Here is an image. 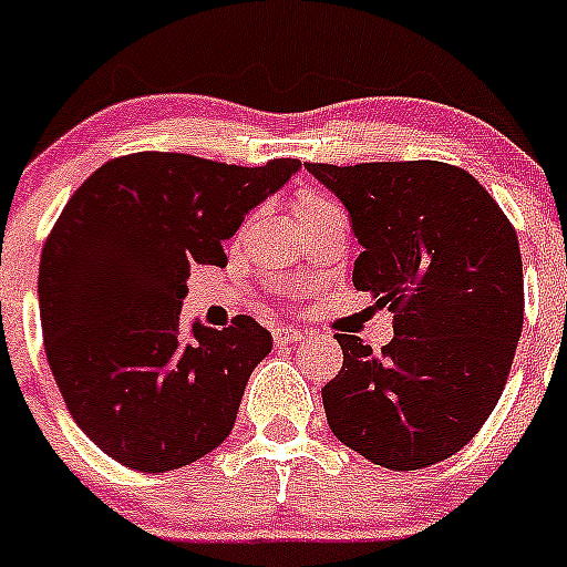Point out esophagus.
<instances>
[{"mask_svg": "<svg viewBox=\"0 0 567 567\" xmlns=\"http://www.w3.org/2000/svg\"><path fill=\"white\" fill-rule=\"evenodd\" d=\"M272 340H276V346H289L302 340V332L295 327H281V330H272Z\"/></svg>", "mask_w": 567, "mask_h": 567, "instance_id": "34e87169", "label": "esophagus"}]
</instances>
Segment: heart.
Wrapping results in <instances>:
<instances>
[{
    "instance_id": "obj_1",
    "label": "heart",
    "mask_w": 567,
    "mask_h": 567,
    "mask_svg": "<svg viewBox=\"0 0 567 567\" xmlns=\"http://www.w3.org/2000/svg\"><path fill=\"white\" fill-rule=\"evenodd\" d=\"M338 208V205L332 203V199H327L324 194L319 192H300L295 199V216H297V224L302 221H310V218L321 216V213Z\"/></svg>"
}]
</instances>
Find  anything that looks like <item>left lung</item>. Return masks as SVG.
Instances as JSON below:
<instances>
[{"label": "left lung", "instance_id": "8db88e82", "mask_svg": "<svg viewBox=\"0 0 567 567\" xmlns=\"http://www.w3.org/2000/svg\"><path fill=\"white\" fill-rule=\"evenodd\" d=\"M346 205L362 254L354 286L394 313L375 354L334 334L343 368L321 389L340 443L392 471L460 452L501 400L525 321L516 229L462 167L306 164Z\"/></svg>", "mask_w": 567, "mask_h": 567}]
</instances>
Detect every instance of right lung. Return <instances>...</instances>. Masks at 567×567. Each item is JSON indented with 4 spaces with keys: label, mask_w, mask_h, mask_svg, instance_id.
<instances>
[{
    "label": "right lung",
    "mask_w": 567,
    "mask_h": 567,
    "mask_svg": "<svg viewBox=\"0 0 567 567\" xmlns=\"http://www.w3.org/2000/svg\"><path fill=\"white\" fill-rule=\"evenodd\" d=\"M297 169L140 151L64 205L40 259L42 340L66 411L115 462L167 473L233 432L272 334L251 316L186 327L188 267H227L221 243Z\"/></svg>",
    "instance_id": "right-lung-1"
}]
</instances>
